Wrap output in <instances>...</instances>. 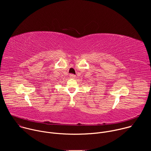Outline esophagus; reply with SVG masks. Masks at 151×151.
I'll list each match as a JSON object with an SVG mask.
<instances>
[{"label": "esophagus", "mask_w": 151, "mask_h": 151, "mask_svg": "<svg viewBox=\"0 0 151 151\" xmlns=\"http://www.w3.org/2000/svg\"><path fill=\"white\" fill-rule=\"evenodd\" d=\"M75 76H75V75H73V74H70V75H69V77H70L71 79L75 78Z\"/></svg>", "instance_id": "esophagus-1"}]
</instances>
